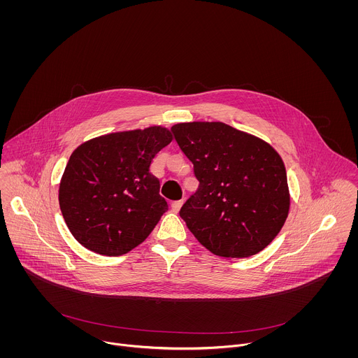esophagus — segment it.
<instances>
[{
  "instance_id": "esophagus-1",
  "label": "esophagus",
  "mask_w": 358,
  "mask_h": 358,
  "mask_svg": "<svg viewBox=\"0 0 358 358\" xmlns=\"http://www.w3.org/2000/svg\"><path fill=\"white\" fill-rule=\"evenodd\" d=\"M182 205H183V200H178V201H173V203L171 204V206H172V210H173V212H178Z\"/></svg>"
}]
</instances>
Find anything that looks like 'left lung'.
<instances>
[{
	"label": "left lung",
	"instance_id": "obj_1",
	"mask_svg": "<svg viewBox=\"0 0 358 358\" xmlns=\"http://www.w3.org/2000/svg\"><path fill=\"white\" fill-rule=\"evenodd\" d=\"M200 182L180 217L208 251L248 257L264 250L289 210L285 165L268 143L223 122L171 128Z\"/></svg>",
	"mask_w": 358,
	"mask_h": 358
}]
</instances>
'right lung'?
Segmentation results:
<instances>
[{"mask_svg":"<svg viewBox=\"0 0 358 358\" xmlns=\"http://www.w3.org/2000/svg\"><path fill=\"white\" fill-rule=\"evenodd\" d=\"M171 141L166 128L149 127L103 135L73 152L60 180L59 205L81 245L120 256L149 237L168 210L150 164Z\"/></svg>","mask_w":358,"mask_h":358,"instance_id":"add662e5","label":"right lung"}]
</instances>
